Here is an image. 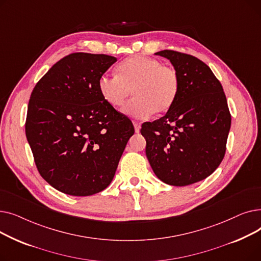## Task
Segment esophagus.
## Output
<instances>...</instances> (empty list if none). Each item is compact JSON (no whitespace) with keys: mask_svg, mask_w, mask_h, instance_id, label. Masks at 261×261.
I'll use <instances>...</instances> for the list:
<instances>
[{"mask_svg":"<svg viewBox=\"0 0 261 261\" xmlns=\"http://www.w3.org/2000/svg\"><path fill=\"white\" fill-rule=\"evenodd\" d=\"M133 126H134V130L136 133H139L141 130V123L139 121H133Z\"/></svg>","mask_w":261,"mask_h":261,"instance_id":"obj_1","label":"esophagus"}]
</instances>
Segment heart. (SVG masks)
I'll return each mask as SVG.
<instances>
[{"instance_id":"1","label":"heart","mask_w":261,"mask_h":261,"mask_svg":"<svg viewBox=\"0 0 261 261\" xmlns=\"http://www.w3.org/2000/svg\"><path fill=\"white\" fill-rule=\"evenodd\" d=\"M117 76L102 75L98 91L110 107L119 109L126 102L131 91L135 97L123 112L133 117H147L166 113L173 106L179 93L180 79L173 67L151 57L133 56L116 68Z\"/></svg>"}]
</instances>
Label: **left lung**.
Wrapping results in <instances>:
<instances>
[{"instance_id": "left-lung-1", "label": "left lung", "mask_w": 261, "mask_h": 261, "mask_svg": "<svg viewBox=\"0 0 261 261\" xmlns=\"http://www.w3.org/2000/svg\"><path fill=\"white\" fill-rule=\"evenodd\" d=\"M180 79L179 93L167 113L144 122L146 155L164 183L186 186L206 179L222 162L230 113L223 88L208 65L191 55L161 50Z\"/></svg>"}]
</instances>
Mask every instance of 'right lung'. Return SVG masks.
Wrapping results in <instances>:
<instances>
[{
  "mask_svg": "<svg viewBox=\"0 0 261 261\" xmlns=\"http://www.w3.org/2000/svg\"><path fill=\"white\" fill-rule=\"evenodd\" d=\"M117 59L74 53L34 88L25 133L41 176L63 194L86 197L107 188L134 134L131 120L102 99L98 80Z\"/></svg>",
  "mask_w": 261,
  "mask_h": 261,
  "instance_id": "add662e5",
  "label": "right lung"
}]
</instances>
